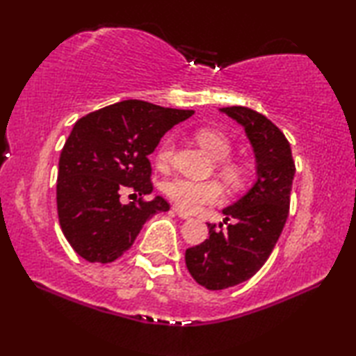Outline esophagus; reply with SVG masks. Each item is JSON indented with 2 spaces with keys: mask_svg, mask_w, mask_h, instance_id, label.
<instances>
[{
  "mask_svg": "<svg viewBox=\"0 0 356 356\" xmlns=\"http://www.w3.org/2000/svg\"><path fill=\"white\" fill-rule=\"evenodd\" d=\"M172 210H174V212H176V215L179 216V218H182V220H190V215L186 213V212H184V210H180L179 207H172Z\"/></svg>",
  "mask_w": 356,
  "mask_h": 356,
  "instance_id": "esophagus-1",
  "label": "esophagus"
}]
</instances>
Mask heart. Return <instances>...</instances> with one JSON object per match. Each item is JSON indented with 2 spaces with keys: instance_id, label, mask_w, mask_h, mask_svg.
<instances>
[{
  "instance_id": "obj_1",
  "label": "heart",
  "mask_w": 356,
  "mask_h": 356,
  "mask_svg": "<svg viewBox=\"0 0 356 356\" xmlns=\"http://www.w3.org/2000/svg\"><path fill=\"white\" fill-rule=\"evenodd\" d=\"M200 146L212 156L218 160V172L226 180L227 185L238 186L243 182V168L236 161L227 160L232 152V143L222 131L216 129H200L195 134ZM174 154V140L166 136L155 152V161L160 168H166L171 163ZM165 193L168 197L185 212H196L206 204H215L221 197V185L215 180L197 182L190 179H172L165 184Z\"/></svg>"
}]
</instances>
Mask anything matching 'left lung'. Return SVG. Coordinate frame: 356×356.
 Here are the masks:
<instances>
[{
	"label": "left lung",
	"mask_w": 356,
	"mask_h": 356,
	"mask_svg": "<svg viewBox=\"0 0 356 356\" xmlns=\"http://www.w3.org/2000/svg\"><path fill=\"white\" fill-rule=\"evenodd\" d=\"M220 111L243 127L256 159V180L240 200L222 209V222L229 221L225 231L207 225L209 238L185 251L190 275L209 291L250 280L272 254L286 225L295 176L291 144L272 120L245 106Z\"/></svg>",
	"instance_id": "8db88e82"
}]
</instances>
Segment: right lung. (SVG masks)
Listing matches in <instances>:
<instances>
[{"instance_id": "1", "label": "right lung", "mask_w": 356, "mask_h": 356, "mask_svg": "<svg viewBox=\"0 0 356 356\" xmlns=\"http://www.w3.org/2000/svg\"><path fill=\"white\" fill-rule=\"evenodd\" d=\"M193 110H174L143 100H124L78 119L59 156L56 202L64 237L88 262L116 261L134 245L144 222L168 212L152 193L147 156L168 130ZM131 189L140 200L122 204Z\"/></svg>"}]
</instances>
